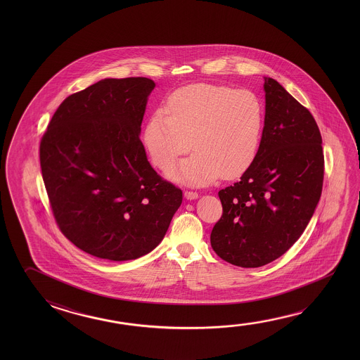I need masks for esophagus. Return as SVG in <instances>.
Listing matches in <instances>:
<instances>
[{"label":"esophagus","mask_w":360,"mask_h":360,"mask_svg":"<svg viewBox=\"0 0 360 360\" xmlns=\"http://www.w3.org/2000/svg\"><path fill=\"white\" fill-rule=\"evenodd\" d=\"M184 197L189 200H195L198 198V193L195 191H184Z\"/></svg>","instance_id":"obj_1"}]
</instances>
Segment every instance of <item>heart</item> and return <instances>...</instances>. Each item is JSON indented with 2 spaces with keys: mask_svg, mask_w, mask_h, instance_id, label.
<instances>
[{
  "mask_svg": "<svg viewBox=\"0 0 360 360\" xmlns=\"http://www.w3.org/2000/svg\"><path fill=\"white\" fill-rule=\"evenodd\" d=\"M264 105L254 91L192 84L178 89L148 119L144 146L153 165L165 169L191 149L168 177L206 186L240 177L254 163L264 129Z\"/></svg>",
  "mask_w": 360,
  "mask_h": 360,
  "instance_id": "heart-1",
  "label": "heart"
}]
</instances>
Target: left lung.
Returning <instances> with one entry per match:
<instances>
[{
    "label": "left lung",
    "instance_id": "left-lung-1",
    "mask_svg": "<svg viewBox=\"0 0 360 360\" xmlns=\"http://www.w3.org/2000/svg\"><path fill=\"white\" fill-rule=\"evenodd\" d=\"M265 125L254 163L218 192L224 213L211 232L221 259L259 267L299 240L318 206L324 154L318 124L275 79L265 77Z\"/></svg>",
    "mask_w": 360,
    "mask_h": 360
}]
</instances>
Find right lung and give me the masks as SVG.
I'll use <instances>...</instances> for the list:
<instances>
[{"instance_id": "obj_1", "label": "right lung", "mask_w": 360, "mask_h": 360, "mask_svg": "<svg viewBox=\"0 0 360 360\" xmlns=\"http://www.w3.org/2000/svg\"><path fill=\"white\" fill-rule=\"evenodd\" d=\"M148 77L103 79L60 104L40 143L53 217L77 248L99 259H136L160 245L182 203L139 139Z\"/></svg>"}]
</instances>
